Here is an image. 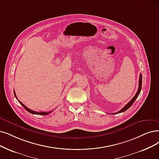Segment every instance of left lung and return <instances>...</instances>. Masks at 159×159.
Segmentation results:
<instances>
[{
  "label": "left lung",
  "instance_id": "left-lung-1",
  "mask_svg": "<svg viewBox=\"0 0 159 159\" xmlns=\"http://www.w3.org/2000/svg\"><path fill=\"white\" fill-rule=\"evenodd\" d=\"M142 74L139 75V87H138V91L136 93V94L134 95V97H133L132 98V100L126 104L125 107H123V108L120 110V111H119L117 113H114L113 114H116V113H122V112H124L125 111L127 110L129 107L133 104V103L134 102V101L136 100V99L137 98V97H138V95L139 94V93H140V91H141V89H142Z\"/></svg>",
  "mask_w": 159,
  "mask_h": 159
}]
</instances>
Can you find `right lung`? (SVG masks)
<instances>
[{
  "instance_id": "1",
  "label": "right lung",
  "mask_w": 159,
  "mask_h": 159,
  "mask_svg": "<svg viewBox=\"0 0 159 159\" xmlns=\"http://www.w3.org/2000/svg\"><path fill=\"white\" fill-rule=\"evenodd\" d=\"M14 95H15V97H16V98H17V97H16V93H15V91H14ZM18 100V102H20L22 106H23V107H24V108L27 111H29V113H33V114H36V115H42V116H46V115H48V114H49V113H52L53 111H51L50 112H43V111H41V112H37V111H33V110H30V109H29V108H28V107H27V106H25L21 102H20V100Z\"/></svg>"
}]
</instances>
